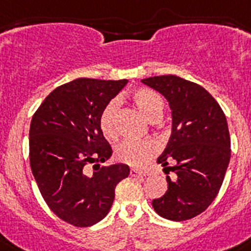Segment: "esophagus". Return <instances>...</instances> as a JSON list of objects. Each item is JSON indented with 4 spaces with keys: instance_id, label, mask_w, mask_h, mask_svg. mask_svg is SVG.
<instances>
[{
    "instance_id": "obj_1",
    "label": "esophagus",
    "mask_w": 251,
    "mask_h": 251,
    "mask_svg": "<svg viewBox=\"0 0 251 251\" xmlns=\"http://www.w3.org/2000/svg\"><path fill=\"white\" fill-rule=\"evenodd\" d=\"M130 176H131V177H147L148 173L147 172H141L138 171V169L131 168V169H130Z\"/></svg>"
}]
</instances>
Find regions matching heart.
<instances>
[{
  "label": "heart",
  "mask_w": 251,
  "mask_h": 251,
  "mask_svg": "<svg viewBox=\"0 0 251 251\" xmlns=\"http://www.w3.org/2000/svg\"><path fill=\"white\" fill-rule=\"evenodd\" d=\"M131 100L138 110L149 121H156L164 108V100L159 93L149 88H138L131 93ZM119 101L108 102L100 115V128L108 139L116 138V117ZM156 144L151 140H124L116 148V158L132 167H141L155 155Z\"/></svg>",
  "instance_id": "1"
}]
</instances>
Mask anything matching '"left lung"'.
<instances>
[{
    "mask_svg": "<svg viewBox=\"0 0 251 251\" xmlns=\"http://www.w3.org/2000/svg\"><path fill=\"white\" fill-rule=\"evenodd\" d=\"M162 93L172 108V135L158 158L167 177L168 191L151 204L159 216L184 221L207 210L216 198L230 162L227 121L217 101L200 84L177 75L141 80ZM169 161L176 164L167 167Z\"/></svg>",
    "mask_w": 251,
    "mask_h": 251,
    "instance_id": "obj_1",
    "label": "left lung"
}]
</instances>
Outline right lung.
<instances>
[{
  "label": "right lung",
  "instance_id": "1",
  "mask_svg": "<svg viewBox=\"0 0 251 251\" xmlns=\"http://www.w3.org/2000/svg\"><path fill=\"white\" fill-rule=\"evenodd\" d=\"M126 83L78 78L54 89L32 116L31 172L48 207L67 224L88 227L101 221L116 186L130 174L125 164L100 167L112 154L100 115ZM89 164H95L93 174L86 169Z\"/></svg>",
  "mask_w": 251,
  "mask_h": 251
}]
</instances>
